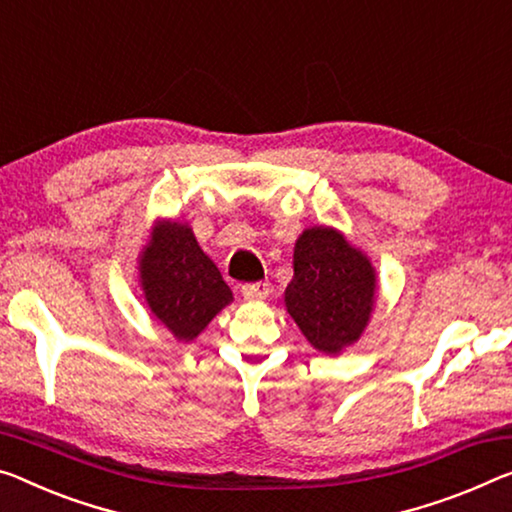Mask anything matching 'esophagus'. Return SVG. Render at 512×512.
Returning a JSON list of instances; mask_svg holds the SVG:
<instances>
[{"label":"esophagus","mask_w":512,"mask_h":512,"mask_svg":"<svg viewBox=\"0 0 512 512\" xmlns=\"http://www.w3.org/2000/svg\"><path fill=\"white\" fill-rule=\"evenodd\" d=\"M267 295H270V283H267V281L245 283V286H242V297H245L247 302H258V300H265Z\"/></svg>","instance_id":"obj_1"}]
</instances>
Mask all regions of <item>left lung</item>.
Here are the masks:
<instances>
[{"instance_id": "8db88e82", "label": "left lung", "mask_w": 512, "mask_h": 512, "mask_svg": "<svg viewBox=\"0 0 512 512\" xmlns=\"http://www.w3.org/2000/svg\"><path fill=\"white\" fill-rule=\"evenodd\" d=\"M293 281L283 302L313 348L341 355L355 345L371 320L375 267L332 226H313L295 242Z\"/></svg>"}]
</instances>
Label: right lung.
Segmentation results:
<instances>
[{"mask_svg":"<svg viewBox=\"0 0 512 512\" xmlns=\"http://www.w3.org/2000/svg\"><path fill=\"white\" fill-rule=\"evenodd\" d=\"M139 279L153 316L185 343L194 341L233 302L231 288L187 224L153 226L151 240L139 256Z\"/></svg>","mask_w":512,"mask_h":512,"instance_id":"add662e5","label":"right lung"}]
</instances>
